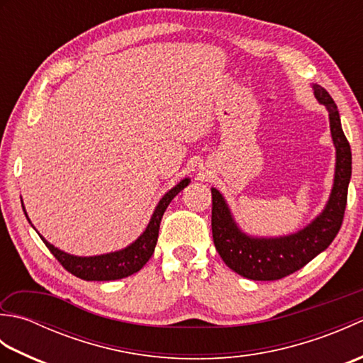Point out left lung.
I'll list each match as a JSON object with an SVG mask.
<instances>
[{
  "mask_svg": "<svg viewBox=\"0 0 363 363\" xmlns=\"http://www.w3.org/2000/svg\"><path fill=\"white\" fill-rule=\"evenodd\" d=\"M313 94L329 111L337 162L333 194L325 211L309 226L287 237H248L237 228L220 191L212 189V235L215 248L233 272L248 279L277 281L298 272L325 251L342 228L351 179V146L343 134L340 115L333 96L321 86H313Z\"/></svg>",
  "mask_w": 363,
  "mask_h": 363,
  "instance_id": "left-lung-1",
  "label": "left lung"
}]
</instances>
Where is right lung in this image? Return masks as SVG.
I'll list each match as a JSON object with an SVG mask.
<instances>
[{
  "mask_svg": "<svg viewBox=\"0 0 363 363\" xmlns=\"http://www.w3.org/2000/svg\"><path fill=\"white\" fill-rule=\"evenodd\" d=\"M189 182H190L189 179L181 181L176 187H173L168 194L164 195V198L159 201L156 211H154L150 225L145 229V233L138 237L133 245H129L128 248L121 251L103 254V256H95V257H78L54 248V246L46 242L42 235L40 238L46 245V248L51 251L52 256L57 259L59 264L62 265L68 273L74 274L76 277H79V279H84V281L123 279V277H128L130 274L140 272L142 267L150 260V257L154 252V248H156L157 237H159V226H160L162 217H164V212L167 211L168 204L172 203V199L179 194L184 187H187Z\"/></svg>",
  "mask_w": 363,
  "mask_h": 363,
  "instance_id": "1",
  "label": "right lung"
}]
</instances>
